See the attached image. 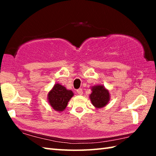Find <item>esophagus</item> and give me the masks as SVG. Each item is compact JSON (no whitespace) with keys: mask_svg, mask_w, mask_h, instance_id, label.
<instances>
[{"mask_svg":"<svg viewBox=\"0 0 156 156\" xmlns=\"http://www.w3.org/2000/svg\"><path fill=\"white\" fill-rule=\"evenodd\" d=\"M77 93L78 95H83V89H77Z\"/></svg>","mask_w":156,"mask_h":156,"instance_id":"obj_1","label":"esophagus"}]
</instances>
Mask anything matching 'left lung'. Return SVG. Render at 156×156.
Instances as JSON below:
<instances>
[{
  "instance_id": "1",
  "label": "left lung",
  "mask_w": 156,
  "mask_h": 156,
  "mask_svg": "<svg viewBox=\"0 0 156 156\" xmlns=\"http://www.w3.org/2000/svg\"><path fill=\"white\" fill-rule=\"evenodd\" d=\"M91 94L89 95V98L92 105L100 109L106 106L110 100V94L107 89L102 84H98L91 87Z\"/></svg>"
}]
</instances>
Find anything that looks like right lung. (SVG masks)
<instances>
[{
  "label": "right lung",
  "mask_w": 156,
  "mask_h": 156,
  "mask_svg": "<svg viewBox=\"0 0 156 156\" xmlns=\"http://www.w3.org/2000/svg\"><path fill=\"white\" fill-rule=\"evenodd\" d=\"M73 96V93L72 90L56 83L47 94V100L53 109L62 112L67 107L69 101Z\"/></svg>",
  "instance_id": "right-lung-1"
}]
</instances>
